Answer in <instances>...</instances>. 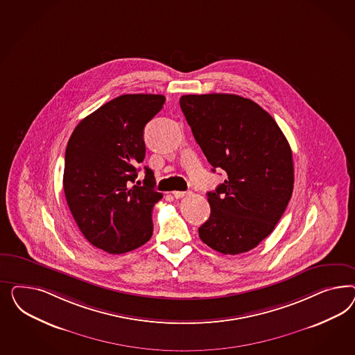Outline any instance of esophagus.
<instances>
[{"label":"esophagus","instance_id":"34e87169","mask_svg":"<svg viewBox=\"0 0 355 355\" xmlns=\"http://www.w3.org/2000/svg\"><path fill=\"white\" fill-rule=\"evenodd\" d=\"M186 195H189V193H186V191H174V193H173V196H174L175 199H181V198H184Z\"/></svg>","mask_w":355,"mask_h":355}]
</instances>
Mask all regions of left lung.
I'll use <instances>...</instances> for the list:
<instances>
[{
  "mask_svg": "<svg viewBox=\"0 0 355 355\" xmlns=\"http://www.w3.org/2000/svg\"><path fill=\"white\" fill-rule=\"evenodd\" d=\"M180 105L212 172L224 183L208 193L211 216L199 227L207 246L236 255L257 248L273 232L294 184L291 148L263 107L229 94L184 95Z\"/></svg>",
  "mask_w": 355,
  "mask_h": 355,
  "instance_id": "1",
  "label": "left lung"
}]
</instances>
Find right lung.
Wrapping results in <instances>:
<instances>
[{
  "label": "right lung",
  "instance_id": "1",
  "mask_svg": "<svg viewBox=\"0 0 355 355\" xmlns=\"http://www.w3.org/2000/svg\"><path fill=\"white\" fill-rule=\"evenodd\" d=\"M165 103L162 95L134 94L110 100L76 126L64 153V190L87 241L109 254H123L150 241L152 208L162 198L146 166L143 132Z\"/></svg>",
  "mask_w": 355,
  "mask_h": 355
}]
</instances>
